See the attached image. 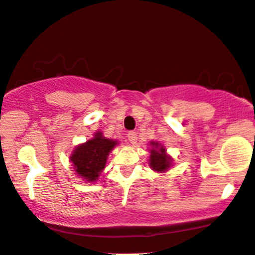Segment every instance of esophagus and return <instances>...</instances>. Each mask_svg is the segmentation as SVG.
<instances>
[{
  "mask_svg": "<svg viewBox=\"0 0 255 255\" xmlns=\"http://www.w3.org/2000/svg\"><path fill=\"white\" fill-rule=\"evenodd\" d=\"M127 135H128V140H129L130 143H133V144L136 143L137 136H136V133H135V131H129Z\"/></svg>",
  "mask_w": 255,
  "mask_h": 255,
  "instance_id": "obj_1",
  "label": "esophagus"
}]
</instances>
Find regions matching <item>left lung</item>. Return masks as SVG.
<instances>
[{"label": "left lung", "instance_id": "8db88e82", "mask_svg": "<svg viewBox=\"0 0 255 255\" xmlns=\"http://www.w3.org/2000/svg\"><path fill=\"white\" fill-rule=\"evenodd\" d=\"M154 148L150 150V168L156 172H163L167 170L170 166L169 156L166 155V149L163 147H160L157 142H151Z\"/></svg>", "mask_w": 255, "mask_h": 255}]
</instances>
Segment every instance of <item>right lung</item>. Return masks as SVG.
<instances>
[{"label": "right lung", "mask_w": 255, "mask_h": 255, "mask_svg": "<svg viewBox=\"0 0 255 255\" xmlns=\"http://www.w3.org/2000/svg\"><path fill=\"white\" fill-rule=\"evenodd\" d=\"M117 143V141L104 137L99 131L94 138L77 146L70 156L75 172L87 181L93 182L98 180L99 174L105 168L109 151Z\"/></svg>", "instance_id": "right-lung-1"}]
</instances>
